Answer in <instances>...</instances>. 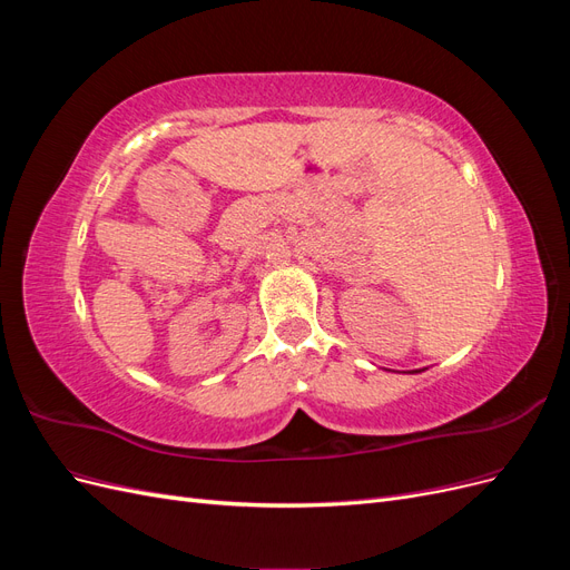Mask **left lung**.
Listing matches in <instances>:
<instances>
[{"mask_svg": "<svg viewBox=\"0 0 570 570\" xmlns=\"http://www.w3.org/2000/svg\"><path fill=\"white\" fill-rule=\"evenodd\" d=\"M411 373H421V371H411Z\"/></svg>", "mask_w": 570, "mask_h": 570, "instance_id": "obj_1", "label": "left lung"}]
</instances>
